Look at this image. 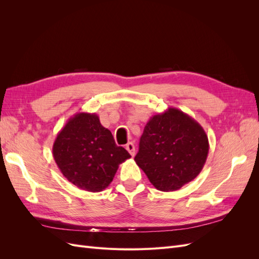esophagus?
<instances>
[{
    "label": "esophagus",
    "instance_id": "obj_1",
    "mask_svg": "<svg viewBox=\"0 0 259 259\" xmlns=\"http://www.w3.org/2000/svg\"><path fill=\"white\" fill-rule=\"evenodd\" d=\"M125 148H126V150L130 152V154L132 156L135 155V145L133 143H128L126 144V146H125Z\"/></svg>",
    "mask_w": 259,
    "mask_h": 259
}]
</instances>
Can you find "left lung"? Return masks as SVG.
I'll use <instances>...</instances> for the list:
<instances>
[{"label":"left lung","instance_id":"8db88e82","mask_svg":"<svg viewBox=\"0 0 259 259\" xmlns=\"http://www.w3.org/2000/svg\"><path fill=\"white\" fill-rule=\"evenodd\" d=\"M208 150V138L201 125L169 107L147 122L135 162L156 189L176 191L201 173Z\"/></svg>","mask_w":259,"mask_h":259}]
</instances>
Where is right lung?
<instances>
[{"mask_svg": "<svg viewBox=\"0 0 259 259\" xmlns=\"http://www.w3.org/2000/svg\"><path fill=\"white\" fill-rule=\"evenodd\" d=\"M53 156L70 183L85 191L100 192L131 154L115 145L111 132L100 124L96 113L77 112L57 134Z\"/></svg>", "mask_w": 259, "mask_h": 259, "instance_id": "add662e5", "label": "right lung"}]
</instances>
